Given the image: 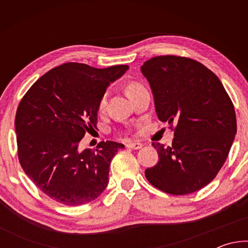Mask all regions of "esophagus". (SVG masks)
<instances>
[{"label": "esophagus", "mask_w": 248, "mask_h": 248, "mask_svg": "<svg viewBox=\"0 0 248 248\" xmlns=\"http://www.w3.org/2000/svg\"><path fill=\"white\" fill-rule=\"evenodd\" d=\"M128 149H132V150H139L142 148V143L140 142H130V143L125 144Z\"/></svg>", "instance_id": "esophagus-1"}]
</instances>
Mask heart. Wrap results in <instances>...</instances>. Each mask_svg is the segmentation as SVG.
I'll list each match as a JSON object with an SVG mask.
<instances>
[{
    "label": "heart",
    "instance_id": "b5f03b06",
    "mask_svg": "<svg viewBox=\"0 0 248 248\" xmlns=\"http://www.w3.org/2000/svg\"><path fill=\"white\" fill-rule=\"evenodd\" d=\"M140 87H142V85H140L139 83H130L129 85L127 86V93L128 94L132 93V92L137 91L138 89H140ZM105 106H106V96H103V98L100 99V102H99L98 109H99V110H103Z\"/></svg>",
    "mask_w": 248,
    "mask_h": 248
}]
</instances>
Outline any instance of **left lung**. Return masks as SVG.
Returning a JSON list of instances; mask_svg holds the SVG:
<instances>
[{
  "label": "left lung",
  "mask_w": 248,
  "mask_h": 248,
  "mask_svg": "<svg viewBox=\"0 0 248 248\" xmlns=\"http://www.w3.org/2000/svg\"><path fill=\"white\" fill-rule=\"evenodd\" d=\"M157 118L174 131L170 146L153 142L157 164L145 177L157 189L187 195L212 182L236 134L232 100L219 78L200 62L178 56L145 61Z\"/></svg>",
  "instance_id": "left-lung-1"
}]
</instances>
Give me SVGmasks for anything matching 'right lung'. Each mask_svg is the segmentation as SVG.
I'll return each instance as SVG.
<instances>
[{"instance_id": "1", "label": "right lung", "mask_w": 248, "mask_h": 248, "mask_svg": "<svg viewBox=\"0 0 248 248\" xmlns=\"http://www.w3.org/2000/svg\"><path fill=\"white\" fill-rule=\"evenodd\" d=\"M128 68L96 69L69 62L37 79L20 100L15 117L20 166L57 202L85 204L107 187L111 158L124 145L102 141L96 150L79 152L78 143L96 128L108 85Z\"/></svg>"}]
</instances>
